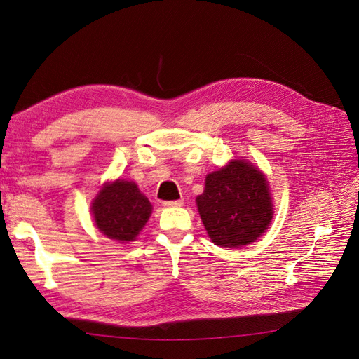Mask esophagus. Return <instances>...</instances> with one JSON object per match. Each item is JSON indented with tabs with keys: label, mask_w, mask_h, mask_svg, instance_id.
<instances>
[{
	"label": "esophagus",
	"mask_w": 359,
	"mask_h": 359,
	"mask_svg": "<svg viewBox=\"0 0 359 359\" xmlns=\"http://www.w3.org/2000/svg\"><path fill=\"white\" fill-rule=\"evenodd\" d=\"M184 203L182 199H178V201H166L163 202V206H181Z\"/></svg>",
	"instance_id": "obj_1"
}]
</instances>
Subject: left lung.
<instances>
[{
    "instance_id": "left-lung-1",
    "label": "left lung",
    "mask_w": 359,
    "mask_h": 359,
    "mask_svg": "<svg viewBox=\"0 0 359 359\" xmlns=\"http://www.w3.org/2000/svg\"><path fill=\"white\" fill-rule=\"evenodd\" d=\"M196 205L206 233L220 247L255 243L274 215L265 175L244 158L208 173Z\"/></svg>"
}]
</instances>
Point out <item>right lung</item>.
<instances>
[{
    "label": "right lung",
    "mask_w": 359,
    "mask_h": 359,
    "mask_svg": "<svg viewBox=\"0 0 359 359\" xmlns=\"http://www.w3.org/2000/svg\"><path fill=\"white\" fill-rule=\"evenodd\" d=\"M153 205L136 182L116 180L103 184L91 203L94 223L103 235L118 243L135 241L144 229Z\"/></svg>",
    "instance_id": "right-lung-1"
}]
</instances>
